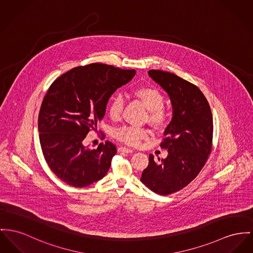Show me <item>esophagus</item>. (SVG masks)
Wrapping results in <instances>:
<instances>
[{
  "mask_svg": "<svg viewBox=\"0 0 253 253\" xmlns=\"http://www.w3.org/2000/svg\"><path fill=\"white\" fill-rule=\"evenodd\" d=\"M118 152L131 153V152H133V151L131 149H128V148H126V147H120V148H118Z\"/></svg>",
  "mask_w": 253,
  "mask_h": 253,
  "instance_id": "obj_1",
  "label": "esophagus"
}]
</instances>
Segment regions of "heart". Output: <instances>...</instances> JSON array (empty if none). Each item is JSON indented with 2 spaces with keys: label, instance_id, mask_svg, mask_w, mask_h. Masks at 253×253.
<instances>
[{
  "label": "heart",
  "instance_id": "b5f03b06",
  "mask_svg": "<svg viewBox=\"0 0 253 253\" xmlns=\"http://www.w3.org/2000/svg\"><path fill=\"white\" fill-rule=\"evenodd\" d=\"M133 95L142 101L149 110L148 121L155 127H162L167 124L168 112L164 109L165 97L160 90L152 86H139L133 90ZM124 108V100L121 96H114L108 103V115L112 120H118L122 115ZM149 131L145 128L136 126H123L115 131V136L119 141L136 146L143 139L147 138Z\"/></svg>",
  "mask_w": 253,
  "mask_h": 253
}]
</instances>
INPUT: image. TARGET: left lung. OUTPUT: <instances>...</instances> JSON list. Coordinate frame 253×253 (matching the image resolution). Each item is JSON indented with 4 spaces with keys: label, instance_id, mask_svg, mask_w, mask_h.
<instances>
[{
    "label": "left lung",
    "instance_id": "8db88e82",
    "mask_svg": "<svg viewBox=\"0 0 253 253\" xmlns=\"http://www.w3.org/2000/svg\"><path fill=\"white\" fill-rule=\"evenodd\" d=\"M148 73L168 93L172 118L160 145L168 150V156L154 159L150 154L141 181L154 193L166 196L184 188L202 170L212 149L213 118L199 87L169 72Z\"/></svg>",
    "mask_w": 253,
    "mask_h": 253
}]
</instances>
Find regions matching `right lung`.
I'll use <instances>...</instances> for the list:
<instances>
[{
	"label": "right lung",
	"instance_id": "add662e5",
	"mask_svg": "<svg viewBox=\"0 0 253 253\" xmlns=\"http://www.w3.org/2000/svg\"><path fill=\"white\" fill-rule=\"evenodd\" d=\"M135 74L92 63L73 68L50 86L38 116L40 145L48 166L68 185L85 187L107 173L116 146L106 141L90 150L84 140L90 130H97L111 95Z\"/></svg>",
	"mask_w": 253,
	"mask_h": 253
}]
</instances>
